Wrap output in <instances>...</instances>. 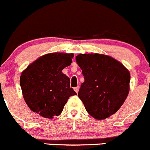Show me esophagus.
Masks as SVG:
<instances>
[{"label":"esophagus","instance_id":"obj_1","mask_svg":"<svg viewBox=\"0 0 150 150\" xmlns=\"http://www.w3.org/2000/svg\"><path fill=\"white\" fill-rule=\"evenodd\" d=\"M79 88H80L79 86H77V87H75V88H74V90H75V92L76 93L78 92V91H79Z\"/></svg>","mask_w":150,"mask_h":150}]
</instances>
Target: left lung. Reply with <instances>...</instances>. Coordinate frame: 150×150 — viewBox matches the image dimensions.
Returning a JSON list of instances; mask_svg holds the SVG:
<instances>
[{
    "label": "left lung",
    "mask_w": 150,
    "mask_h": 150,
    "mask_svg": "<svg viewBox=\"0 0 150 150\" xmlns=\"http://www.w3.org/2000/svg\"><path fill=\"white\" fill-rule=\"evenodd\" d=\"M75 60L84 77L78 95L86 111L96 120H105L115 114L128 95V69L103 54H79Z\"/></svg>",
    "instance_id": "obj_1"
}]
</instances>
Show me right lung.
Returning <instances> with one entry per match:
<instances>
[{"instance_id": "obj_1", "label": "right lung", "mask_w": 150, "mask_h": 150, "mask_svg": "<svg viewBox=\"0 0 150 150\" xmlns=\"http://www.w3.org/2000/svg\"><path fill=\"white\" fill-rule=\"evenodd\" d=\"M73 53L44 55L28 66L20 78L23 95L32 111L47 119L60 115L70 96V80L62 72L72 63Z\"/></svg>"}]
</instances>
